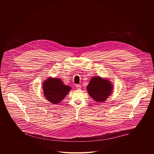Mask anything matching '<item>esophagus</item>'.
<instances>
[{"mask_svg":"<svg viewBox=\"0 0 154 154\" xmlns=\"http://www.w3.org/2000/svg\"><path fill=\"white\" fill-rule=\"evenodd\" d=\"M76 87L77 89H80V88H81V86L80 85H76Z\"/></svg>","mask_w":154,"mask_h":154,"instance_id":"34e87169","label":"esophagus"}]
</instances>
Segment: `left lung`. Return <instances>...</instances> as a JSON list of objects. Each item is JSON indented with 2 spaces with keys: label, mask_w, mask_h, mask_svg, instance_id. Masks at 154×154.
Wrapping results in <instances>:
<instances>
[{
  "label": "left lung",
  "mask_w": 154,
  "mask_h": 154,
  "mask_svg": "<svg viewBox=\"0 0 154 154\" xmlns=\"http://www.w3.org/2000/svg\"><path fill=\"white\" fill-rule=\"evenodd\" d=\"M112 84L109 81L103 79L100 77H93L87 89L89 95L96 101L103 102L105 101L112 92Z\"/></svg>",
  "instance_id": "8db88e82"
}]
</instances>
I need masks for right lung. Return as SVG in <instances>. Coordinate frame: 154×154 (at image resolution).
<instances>
[{
    "mask_svg": "<svg viewBox=\"0 0 154 154\" xmlns=\"http://www.w3.org/2000/svg\"><path fill=\"white\" fill-rule=\"evenodd\" d=\"M43 91L46 99L52 104H57L65 98L71 88L63 84L58 78H48L43 84Z\"/></svg>",
    "mask_w": 154,
    "mask_h": 154,
    "instance_id": "obj_1",
    "label": "right lung"
}]
</instances>
